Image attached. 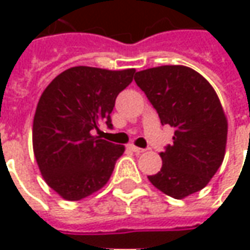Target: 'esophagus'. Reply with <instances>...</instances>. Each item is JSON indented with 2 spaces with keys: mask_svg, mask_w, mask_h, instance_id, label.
Returning a JSON list of instances; mask_svg holds the SVG:
<instances>
[{
  "mask_svg": "<svg viewBox=\"0 0 250 250\" xmlns=\"http://www.w3.org/2000/svg\"><path fill=\"white\" fill-rule=\"evenodd\" d=\"M129 149L132 151H135L136 154H140V153H145L146 149H142V147H138V146H135V145H129Z\"/></svg>",
  "mask_w": 250,
  "mask_h": 250,
  "instance_id": "esophagus-1",
  "label": "esophagus"
}]
</instances>
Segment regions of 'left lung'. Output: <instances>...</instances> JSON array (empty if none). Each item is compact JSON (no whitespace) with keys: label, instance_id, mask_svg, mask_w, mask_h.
<instances>
[{"label":"left lung","instance_id":"obj_1","mask_svg":"<svg viewBox=\"0 0 250 250\" xmlns=\"http://www.w3.org/2000/svg\"><path fill=\"white\" fill-rule=\"evenodd\" d=\"M135 82L174 128V143L160 153L163 167L149 181L168 196L184 199L202 190L226 156V112L213 86L195 69L163 65L140 71Z\"/></svg>","mask_w":250,"mask_h":250}]
</instances>
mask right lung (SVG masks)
I'll return each instance as SVG.
<instances>
[{
  "label": "right lung",
  "mask_w": 250,
  "mask_h": 250,
  "mask_svg": "<svg viewBox=\"0 0 250 250\" xmlns=\"http://www.w3.org/2000/svg\"><path fill=\"white\" fill-rule=\"evenodd\" d=\"M135 69L73 66L43 91L33 120V151L47 185L65 200H81L104 187L125 147L93 135L111 128L115 99Z\"/></svg>",
  "instance_id": "right-lung-1"
}]
</instances>
